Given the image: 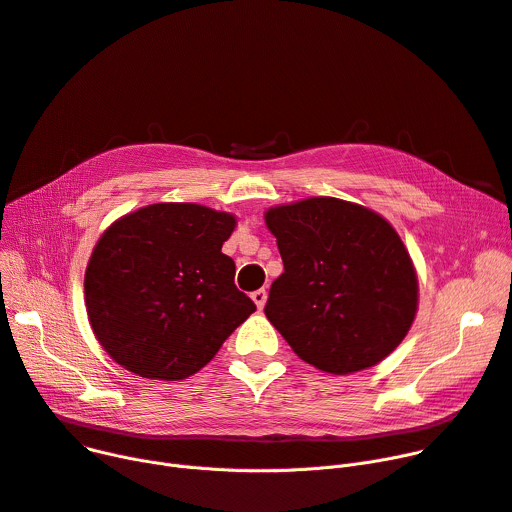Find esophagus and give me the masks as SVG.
I'll use <instances>...</instances> for the list:
<instances>
[{"label": "esophagus", "mask_w": 512, "mask_h": 512, "mask_svg": "<svg viewBox=\"0 0 512 512\" xmlns=\"http://www.w3.org/2000/svg\"><path fill=\"white\" fill-rule=\"evenodd\" d=\"M251 298H253V302L257 304V309H263V306H265V300H267V292H265V288L255 290V292L251 294Z\"/></svg>", "instance_id": "esophagus-1"}]
</instances>
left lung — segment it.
<instances>
[{"label":"left lung","mask_w":512,"mask_h":512,"mask_svg":"<svg viewBox=\"0 0 512 512\" xmlns=\"http://www.w3.org/2000/svg\"><path fill=\"white\" fill-rule=\"evenodd\" d=\"M284 274L265 315L292 350L323 372L381 362L410 331L418 280L393 226L356 203L311 197L271 208Z\"/></svg>","instance_id":"obj_1"}]
</instances>
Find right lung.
<instances>
[{"label":"right lung","instance_id":"1","mask_svg":"<svg viewBox=\"0 0 512 512\" xmlns=\"http://www.w3.org/2000/svg\"><path fill=\"white\" fill-rule=\"evenodd\" d=\"M234 218L154 203L117 220L92 251L84 294L100 346L144 379L181 381L255 313L222 245Z\"/></svg>","mask_w":512,"mask_h":512}]
</instances>
